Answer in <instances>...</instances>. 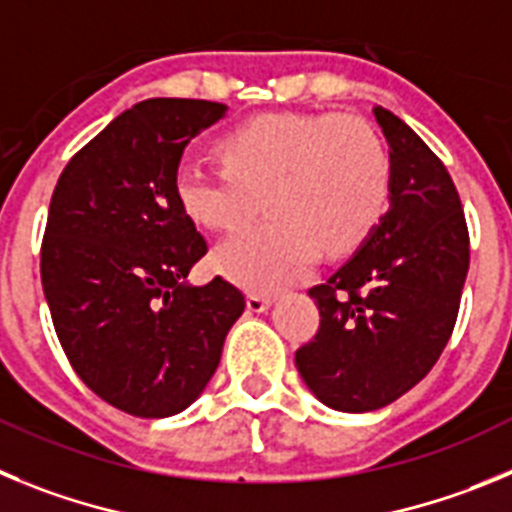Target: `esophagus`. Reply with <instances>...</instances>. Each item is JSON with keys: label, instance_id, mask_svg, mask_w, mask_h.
<instances>
[{"label": "esophagus", "instance_id": "34e87169", "mask_svg": "<svg viewBox=\"0 0 512 512\" xmlns=\"http://www.w3.org/2000/svg\"><path fill=\"white\" fill-rule=\"evenodd\" d=\"M270 303H273V298H270V296L250 293V296H247V311H250V313H262V311H265V308H270Z\"/></svg>", "mask_w": 512, "mask_h": 512}]
</instances>
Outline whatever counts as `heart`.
Listing matches in <instances>:
<instances>
[{"label": "heart", "instance_id": "obj_1", "mask_svg": "<svg viewBox=\"0 0 512 512\" xmlns=\"http://www.w3.org/2000/svg\"><path fill=\"white\" fill-rule=\"evenodd\" d=\"M173 191L193 222L237 229L214 262L252 290H275L308 273L324 250L344 255L370 237L388 206L385 142L357 114H262L224 137V163L183 158Z\"/></svg>", "mask_w": 512, "mask_h": 512}]
</instances>
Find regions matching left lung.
Returning <instances> with one entry per match:
<instances>
[{"instance_id":"8db88e82","label":"left lung","mask_w":512,"mask_h":512,"mask_svg":"<svg viewBox=\"0 0 512 512\" xmlns=\"http://www.w3.org/2000/svg\"><path fill=\"white\" fill-rule=\"evenodd\" d=\"M390 209L326 283L308 296L321 324L296 352L311 393L334 411L367 413L423 380L444 352L469 270L462 201L444 163L388 109Z\"/></svg>"}]
</instances>
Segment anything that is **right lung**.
<instances>
[{
	"mask_svg": "<svg viewBox=\"0 0 512 512\" xmlns=\"http://www.w3.org/2000/svg\"><path fill=\"white\" fill-rule=\"evenodd\" d=\"M224 112L140 101L68 160L50 199L40 278L55 334L76 375L130 416H173L199 398L245 311L222 275L186 283L209 245L173 191L191 137Z\"/></svg>",
	"mask_w": 512,
	"mask_h": 512,
	"instance_id": "1",
	"label": "right lung"
}]
</instances>
